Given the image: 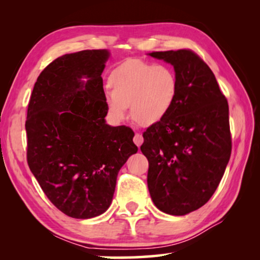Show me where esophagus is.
I'll list each match as a JSON object with an SVG mask.
<instances>
[{
    "mask_svg": "<svg viewBox=\"0 0 260 260\" xmlns=\"http://www.w3.org/2000/svg\"><path fill=\"white\" fill-rule=\"evenodd\" d=\"M142 142H143L142 135H141L140 133H135V135H134V143H135L138 147H140L141 144H142Z\"/></svg>",
    "mask_w": 260,
    "mask_h": 260,
    "instance_id": "obj_1",
    "label": "esophagus"
}]
</instances>
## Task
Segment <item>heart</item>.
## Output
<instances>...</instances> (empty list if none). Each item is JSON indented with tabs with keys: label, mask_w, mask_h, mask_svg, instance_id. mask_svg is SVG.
Wrapping results in <instances>:
<instances>
[{
	"label": "heart",
	"mask_w": 260,
	"mask_h": 260,
	"mask_svg": "<svg viewBox=\"0 0 260 260\" xmlns=\"http://www.w3.org/2000/svg\"><path fill=\"white\" fill-rule=\"evenodd\" d=\"M108 111L114 121L125 118L127 107L136 124L149 127L160 122L172 110L178 79L172 69L142 59L120 64L108 79Z\"/></svg>",
	"instance_id": "obj_1"
}]
</instances>
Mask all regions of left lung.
I'll use <instances>...</instances> for the list:
<instances>
[{"label": "left lung", "instance_id": "obj_1", "mask_svg": "<svg viewBox=\"0 0 260 260\" xmlns=\"http://www.w3.org/2000/svg\"><path fill=\"white\" fill-rule=\"evenodd\" d=\"M172 64L178 95L169 114L143 133L148 188L162 212L184 215L219 186L232 152L228 102L208 64L190 49L149 54Z\"/></svg>", "mask_w": 260, "mask_h": 260}]
</instances>
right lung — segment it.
Wrapping results in <instances>:
<instances>
[{"instance_id":"obj_1","label":"right lung","mask_w":260,"mask_h":260,"mask_svg":"<svg viewBox=\"0 0 260 260\" xmlns=\"http://www.w3.org/2000/svg\"><path fill=\"white\" fill-rule=\"evenodd\" d=\"M108 58L109 51L99 49L52 60L35 82L27 108L29 170L51 203L77 219L108 210L118 172L138 151L129 127L105 124L101 74Z\"/></svg>"}]
</instances>
